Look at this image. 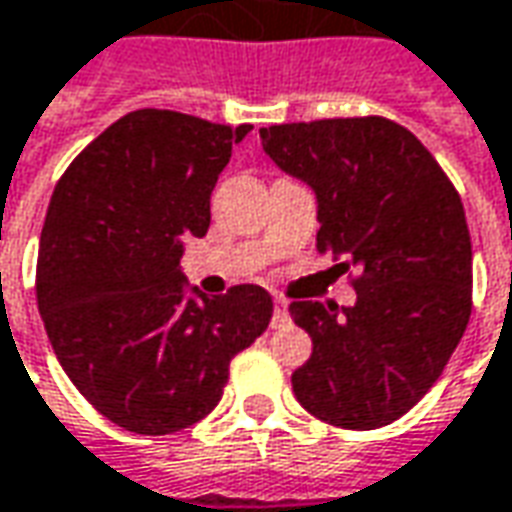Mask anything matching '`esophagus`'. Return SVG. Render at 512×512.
<instances>
[{
  "mask_svg": "<svg viewBox=\"0 0 512 512\" xmlns=\"http://www.w3.org/2000/svg\"><path fill=\"white\" fill-rule=\"evenodd\" d=\"M287 315H290V312H287V298H273V324H284Z\"/></svg>",
  "mask_w": 512,
  "mask_h": 512,
  "instance_id": "obj_1",
  "label": "esophagus"
}]
</instances>
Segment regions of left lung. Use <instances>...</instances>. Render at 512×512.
<instances>
[{
    "instance_id": "obj_1",
    "label": "left lung",
    "mask_w": 512,
    "mask_h": 512,
    "mask_svg": "<svg viewBox=\"0 0 512 512\" xmlns=\"http://www.w3.org/2000/svg\"><path fill=\"white\" fill-rule=\"evenodd\" d=\"M262 146L315 191V248L358 267L355 307L290 304L312 338L296 400L349 431L394 423L437 383L471 318V233L454 183L380 115L279 123L262 129Z\"/></svg>"
}]
</instances>
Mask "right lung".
<instances>
[{
    "label": "right lung",
    "instance_id": "add662e5",
    "mask_svg": "<svg viewBox=\"0 0 512 512\" xmlns=\"http://www.w3.org/2000/svg\"><path fill=\"white\" fill-rule=\"evenodd\" d=\"M248 132L137 109L53 191L36 264L41 321L72 386L126 431L160 437L200 423L222 400L231 360L270 324L262 287L188 296L180 273L183 236H205L219 171Z\"/></svg>",
    "mask_w": 512,
    "mask_h": 512
}]
</instances>
